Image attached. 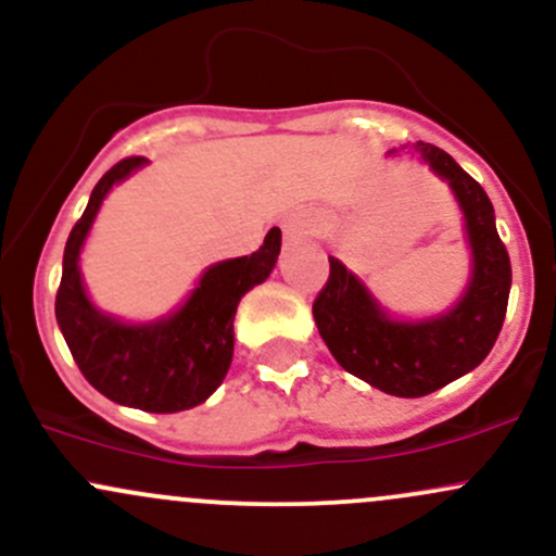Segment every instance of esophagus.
Returning a JSON list of instances; mask_svg holds the SVG:
<instances>
[{"instance_id": "obj_1", "label": "esophagus", "mask_w": 556, "mask_h": 556, "mask_svg": "<svg viewBox=\"0 0 556 556\" xmlns=\"http://www.w3.org/2000/svg\"><path fill=\"white\" fill-rule=\"evenodd\" d=\"M282 231H285V237H288V239H306V237H312V233H314L312 215H306V213L290 215V218L282 224Z\"/></svg>"}]
</instances>
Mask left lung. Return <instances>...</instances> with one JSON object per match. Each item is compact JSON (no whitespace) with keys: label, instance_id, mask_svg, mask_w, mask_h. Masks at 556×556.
Returning a JSON list of instances; mask_svg holds the SVG:
<instances>
[{"label":"left lung","instance_id":"8db88e82","mask_svg":"<svg viewBox=\"0 0 556 556\" xmlns=\"http://www.w3.org/2000/svg\"><path fill=\"white\" fill-rule=\"evenodd\" d=\"M447 180L466 218L475 277L464 301L429 323H391L343 263L330 258V277L314 298V323L338 365L394 396H426L475 370L490 354L511 290V261L495 229L490 197L440 146H416Z\"/></svg>","mask_w":556,"mask_h":556}]
</instances>
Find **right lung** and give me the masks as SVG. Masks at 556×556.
I'll use <instances>...</instances> for the list:
<instances>
[{
	"mask_svg": "<svg viewBox=\"0 0 556 556\" xmlns=\"http://www.w3.org/2000/svg\"><path fill=\"white\" fill-rule=\"evenodd\" d=\"M143 162V156L116 162L92 189L63 250L55 319L92 389L146 413H178L200 405L224 383L233 356L237 303L271 274L282 231L274 226L253 255L210 266L200 288L173 317L140 327L116 323L87 301L77 266L79 248L111 186Z\"/></svg>",
	"mask_w": 556,
	"mask_h": 556,
	"instance_id": "right-lung-1",
	"label": "right lung"
}]
</instances>
